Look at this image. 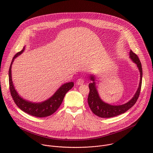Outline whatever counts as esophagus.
<instances>
[{
    "label": "esophagus",
    "instance_id": "esophagus-1",
    "mask_svg": "<svg viewBox=\"0 0 153 153\" xmlns=\"http://www.w3.org/2000/svg\"><path fill=\"white\" fill-rule=\"evenodd\" d=\"M84 83V80L82 79H77V82H76V84L77 85H83Z\"/></svg>",
    "mask_w": 153,
    "mask_h": 153
}]
</instances>
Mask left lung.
Segmentation results:
<instances>
[{
  "label": "left lung",
  "instance_id": "left-lung-1",
  "mask_svg": "<svg viewBox=\"0 0 153 153\" xmlns=\"http://www.w3.org/2000/svg\"><path fill=\"white\" fill-rule=\"evenodd\" d=\"M129 57L136 65L139 70L140 79L139 85V88L133 96L127 103L121 105H111L102 101L99 97L97 90L96 86L95 77L93 75L90 76V80L93 81L92 83H89L90 93L88 97V102L89 106L92 112L96 116L102 118H109L117 116L121 114L125 113L129 109L131 108L137 102L140 93L142 80V68L141 62L138 56L134 53L131 50L129 52Z\"/></svg>",
  "mask_w": 153,
  "mask_h": 153
}]
</instances>
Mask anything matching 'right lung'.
<instances>
[{"label": "right lung", "mask_w": 153, "mask_h": 153, "mask_svg": "<svg viewBox=\"0 0 153 153\" xmlns=\"http://www.w3.org/2000/svg\"><path fill=\"white\" fill-rule=\"evenodd\" d=\"M25 50V47L22 50L18 52L13 58L9 69V85L10 93L16 105L25 113L37 117H45L54 113L60 106L66 93L71 90L74 83L72 82L62 85L56 92L48 100L40 103H33L22 98L17 93L14 86L11 77V67L15 58L20 55Z\"/></svg>", "instance_id": "right-lung-1"}]
</instances>
